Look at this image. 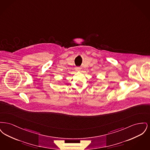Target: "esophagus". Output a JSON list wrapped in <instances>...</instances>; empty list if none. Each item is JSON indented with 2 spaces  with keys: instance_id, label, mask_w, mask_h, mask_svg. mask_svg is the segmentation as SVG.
<instances>
[{
  "instance_id": "1",
  "label": "esophagus",
  "mask_w": 150,
  "mask_h": 150,
  "mask_svg": "<svg viewBox=\"0 0 150 150\" xmlns=\"http://www.w3.org/2000/svg\"><path fill=\"white\" fill-rule=\"evenodd\" d=\"M76 70H81V67H76Z\"/></svg>"
}]
</instances>
